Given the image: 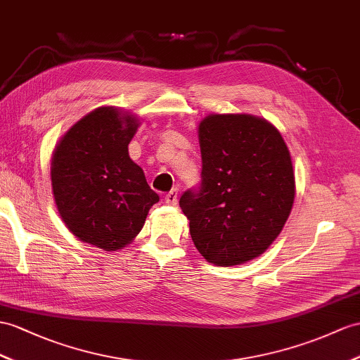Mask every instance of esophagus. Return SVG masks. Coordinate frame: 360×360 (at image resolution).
<instances>
[{
  "label": "esophagus",
  "instance_id": "esophagus-1",
  "mask_svg": "<svg viewBox=\"0 0 360 360\" xmlns=\"http://www.w3.org/2000/svg\"><path fill=\"white\" fill-rule=\"evenodd\" d=\"M165 201L168 205H177V201H179V189L177 188H174V189H171L168 194L165 195Z\"/></svg>",
  "mask_w": 360,
  "mask_h": 360
}]
</instances>
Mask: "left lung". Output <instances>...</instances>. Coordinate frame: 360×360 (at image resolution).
Masks as SVG:
<instances>
[{
  "mask_svg": "<svg viewBox=\"0 0 360 360\" xmlns=\"http://www.w3.org/2000/svg\"><path fill=\"white\" fill-rule=\"evenodd\" d=\"M198 140L201 183L180 198L192 241L210 264H244L267 250L290 215V153L281 133L252 114H210Z\"/></svg>",
  "mask_w": 360,
  "mask_h": 360,
  "instance_id": "8db88e82",
  "label": "left lung"
}]
</instances>
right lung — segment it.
<instances>
[{"mask_svg": "<svg viewBox=\"0 0 360 360\" xmlns=\"http://www.w3.org/2000/svg\"><path fill=\"white\" fill-rule=\"evenodd\" d=\"M139 119L116 107L89 112L59 140L51 188L59 215L76 238L103 250L125 248L142 231L159 195L128 145Z\"/></svg>", "mask_w": 360, "mask_h": 360, "instance_id": "1", "label": "right lung"}]
</instances>
